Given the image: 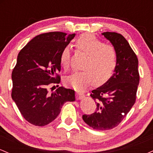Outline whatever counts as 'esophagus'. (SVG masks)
Returning <instances> with one entry per match:
<instances>
[{
  "label": "esophagus",
  "mask_w": 153,
  "mask_h": 153,
  "mask_svg": "<svg viewBox=\"0 0 153 153\" xmlns=\"http://www.w3.org/2000/svg\"><path fill=\"white\" fill-rule=\"evenodd\" d=\"M76 96H77V99H82L84 98V94L83 93L80 92V91H77L76 92Z\"/></svg>",
  "instance_id": "1"
}]
</instances>
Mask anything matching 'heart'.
Listing matches in <instances>:
<instances>
[{"label":"heart","instance_id":"b5f03b06","mask_svg":"<svg viewBox=\"0 0 153 153\" xmlns=\"http://www.w3.org/2000/svg\"><path fill=\"white\" fill-rule=\"evenodd\" d=\"M75 47L85 54L82 71L75 72L64 78L68 86L81 91L93 82L95 86L104 85L113 76L117 66V54L112 45H106L94 34L85 33L77 38ZM71 50L68 47L62 49L59 62L65 69L69 67Z\"/></svg>","mask_w":153,"mask_h":153}]
</instances>
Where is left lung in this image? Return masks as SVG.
Segmentation results:
<instances>
[{
	"mask_svg": "<svg viewBox=\"0 0 153 153\" xmlns=\"http://www.w3.org/2000/svg\"><path fill=\"white\" fill-rule=\"evenodd\" d=\"M117 51V66L113 76L104 85L92 91L91 96L96 103L91 114L82 119L97 130H108L118 126L136 101L140 82L138 59L125 38L116 32L102 33Z\"/></svg>",
	"mask_w": 153,
	"mask_h": 153,
	"instance_id": "obj_1",
	"label": "left lung"
}]
</instances>
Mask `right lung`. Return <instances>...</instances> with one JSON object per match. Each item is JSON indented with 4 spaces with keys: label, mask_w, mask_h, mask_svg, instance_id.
<instances>
[{
    "label": "right lung",
    "mask_w": 153,
    "mask_h": 153,
    "mask_svg": "<svg viewBox=\"0 0 153 153\" xmlns=\"http://www.w3.org/2000/svg\"><path fill=\"white\" fill-rule=\"evenodd\" d=\"M60 31L35 36L19 52L12 71L11 97L24 118L35 126H45L57 118L67 101H75V91L51 84L60 82L59 56L75 37Z\"/></svg>",
    "instance_id": "right-lung-1"
}]
</instances>
